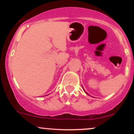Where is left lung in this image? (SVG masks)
I'll return each instance as SVG.
<instances>
[{"instance_id": "1", "label": "left lung", "mask_w": 134, "mask_h": 134, "mask_svg": "<svg viewBox=\"0 0 134 134\" xmlns=\"http://www.w3.org/2000/svg\"><path fill=\"white\" fill-rule=\"evenodd\" d=\"M84 92H85V93L87 94H88V95H89V94H88V93H86V91H85V90H84Z\"/></svg>"}]
</instances>
